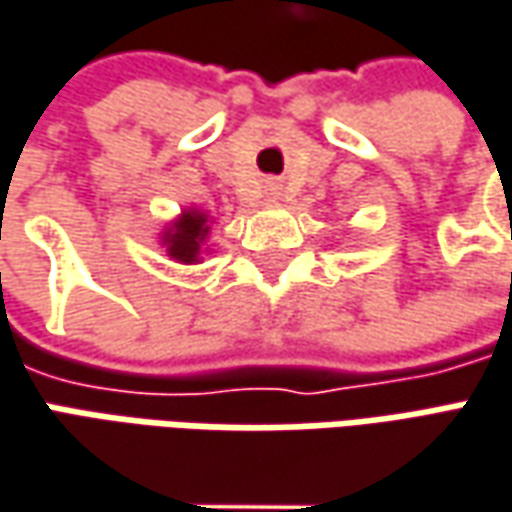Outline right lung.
<instances>
[{
  "label": "right lung",
  "instance_id": "1",
  "mask_svg": "<svg viewBox=\"0 0 512 512\" xmlns=\"http://www.w3.org/2000/svg\"><path fill=\"white\" fill-rule=\"evenodd\" d=\"M212 217L203 209H183L168 226L160 232V246H166V255L183 266L203 263V255H209V232H212Z\"/></svg>",
  "mask_w": 512,
  "mask_h": 512
}]
</instances>
